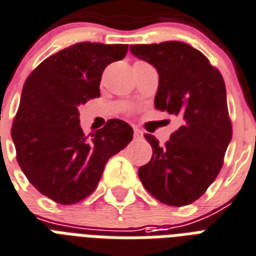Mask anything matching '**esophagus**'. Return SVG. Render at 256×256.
Masks as SVG:
<instances>
[{
  "label": "esophagus",
  "mask_w": 256,
  "mask_h": 256,
  "mask_svg": "<svg viewBox=\"0 0 256 256\" xmlns=\"http://www.w3.org/2000/svg\"><path fill=\"white\" fill-rule=\"evenodd\" d=\"M134 138H142V130H138V128H136V126H134Z\"/></svg>",
  "instance_id": "esophagus-1"
}]
</instances>
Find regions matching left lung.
<instances>
[{"instance_id":"1","label":"left lung","mask_w":256,"mask_h":256,"mask_svg":"<svg viewBox=\"0 0 256 256\" xmlns=\"http://www.w3.org/2000/svg\"><path fill=\"white\" fill-rule=\"evenodd\" d=\"M130 50L159 73L156 110L180 122L166 146L144 134L152 158L138 168V178L162 203H194L216 179L232 138L223 77L203 53L182 41L130 45Z\"/></svg>"}]
</instances>
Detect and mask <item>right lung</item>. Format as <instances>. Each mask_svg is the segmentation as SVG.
Returning <instances> with one entry per match:
<instances>
[{
	"label": "right lung",
	"mask_w": 256,
	"mask_h": 256,
	"mask_svg": "<svg viewBox=\"0 0 256 256\" xmlns=\"http://www.w3.org/2000/svg\"><path fill=\"white\" fill-rule=\"evenodd\" d=\"M126 52V44H74L44 60L24 84L12 128L17 162L33 187L56 203L90 195L106 162L134 138L132 126L118 118L88 138L78 114L81 104L100 97L106 65Z\"/></svg>",
	"instance_id": "obj_1"
}]
</instances>
